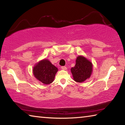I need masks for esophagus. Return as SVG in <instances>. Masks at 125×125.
Wrapping results in <instances>:
<instances>
[{"instance_id":"34e87169","label":"esophagus","mask_w":125,"mask_h":125,"mask_svg":"<svg viewBox=\"0 0 125 125\" xmlns=\"http://www.w3.org/2000/svg\"><path fill=\"white\" fill-rule=\"evenodd\" d=\"M61 68H62V69H63V70H66L67 67L65 66H62V67H61Z\"/></svg>"}]
</instances>
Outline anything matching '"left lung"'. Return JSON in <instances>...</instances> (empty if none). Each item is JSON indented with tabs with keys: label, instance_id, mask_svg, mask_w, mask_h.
Returning a JSON list of instances; mask_svg holds the SVG:
<instances>
[{
	"label": "left lung",
	"instance_id": "left-lung-1",
	"mask_svg": "<svg viewBox=\"0 0 125 125\" xmlns=\"http://www.w3.org/2000/svg\"><path fill=\"white\" fill-rule=\"evenodd\" d=\"M73 79L82 83L89 78L93 72V64L90 61L83 56H79L76 59L75 65L71 69Z\"/></svg>",
	"mask_w": 125,
	"mask_h": 125
}]
</instances>
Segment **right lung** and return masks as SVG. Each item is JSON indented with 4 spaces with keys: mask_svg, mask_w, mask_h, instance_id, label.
<instances>
[{
    "mask_svg": "<svg viewBox=\"0 0 125 125\" xmlns=\"http://www.w3.org/2000/svg\"><path fill=\"white\" fill-rule=\"evenodd\" d=\"M57 71V68L46 59L38 62L33 68L35 77L45 84H49L53 82Z\"/></svg>",
    "mask_w": 125,
    "mask_h": 125,
    "instance_id": "right-lung-1",
    "label": "right lung"
}]
</instances>
